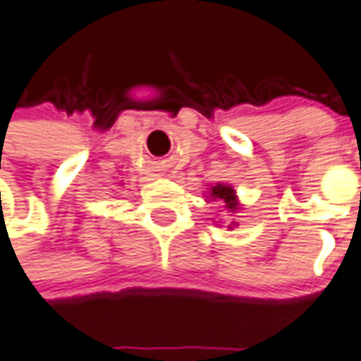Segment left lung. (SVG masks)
Wrapping results in <instances>:
<instances>
[{
  "label": "left lung",
  "instance_id": "1",
  "mask_svg": "<svg viewBox=\"0 0 361 361\" xmlns=\"http://www.w3.org/2000/svg\"><path fill=\"white\" fill-rule=\"evenodd\" d=\"M209 198H212L214 202H221L229 212H237V209H239V202H237V194H235L233 186H229V185L212 186V188H209Z\"/></svg>",
  "mask_w": 361,
  "mask_h": 361
}]
</instances>
